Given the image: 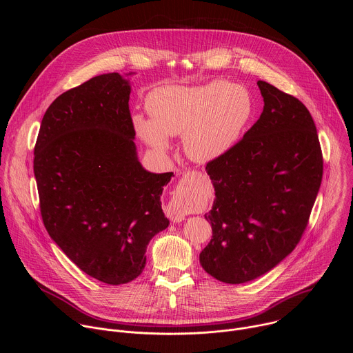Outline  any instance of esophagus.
<instances>
[{"label":"esophagus","instance_id":"esophagus-1","mask_svg":"<svg viewBox=\"0 0 353 353\" xmlns=\"http://www.w3.org/2000/svg\"><path fill=\"white\" fill-rule=\"evenodd\" d=\"M166 215L172 222H181L187 216V211L179 199H172L166 207Z\"/></svg>","mask_w":353,"mask_h":353}]
</instances>
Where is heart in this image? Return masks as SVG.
<instances>
[{
    "mask_svg": "<svg viewBox=\"0 0 353 353\" xmlns=\"http://www.w3.org/2000/svg\"><path fill=\"white\" fill-rule=\"evenodd\" d=\"M148 109L152 120L134 117L145 142L162 152L168 135H184L187 155L207 163L236 143L253 114V100L245 89L216 81L198 88H159L149 94Z\"/></svg>",
    "mask_w": 353,
    "mask_h": 353,
    "instance_id": "obj_1",
    "label": "heart"
}]
</instances>
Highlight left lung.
Returning <instances> with one entry per match:
<instances>
[{
  "mask_svg": "<svg viewBox=\"0 0 353 353\" xmlns=\"http://www.w3.org/2000/svg\"><path fill=\"white\" fill-rule=\"evenodd\" d=\"M264 110L226 154L207 163L212 237L199 263L215 279L243 283L272 270L303 236L323 179V152L307 108L257 82Z\"/></svg>",
  "mask_w": 353,
  "mask_h": 353,
  "instance_id": "8db88e82",
  "label": "left lung"
}]
</instances>
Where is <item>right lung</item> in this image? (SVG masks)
I'll use <instances>...</instances> for the list:
<instances>
[{
  "mask_svg": "<svg viewBox=\"0 0 353 353\" xmlns=\"http://www.w3.org/2000/svg\"><path fill=\"white\" fill-rule=\"evenodd\" d=\"M130 92L117 72L64 92L34 145L46 230L81 271L108 285L139 276L149 240L169 226L161 195L173 173L138 162Z\"/></svg>",
  "mask_w": 353,
  "mask_h": 353,
  "instance_id": "add662e5",
  "label": "right lung"
}]
</instances>
